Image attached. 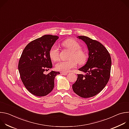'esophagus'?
<instances>
[{
  "mask_svg": "<svg viewBox=\"0 0 129 129\" xmlns=\"http://www.w3.org/2000/svg\"><path fill=\"white\" fill-rule=\"evenodd\" d=\"M61 75H64V76H66V75H67V72H61Z\"/></svg>",
  "mask_w": 129,
  "mask_h": 129,
  "instance_id": "1",
  "label": "esophagus"
}]
</instances>
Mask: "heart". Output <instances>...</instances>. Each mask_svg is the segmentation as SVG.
Here are the masks:
<instances>
[{
  "label": "heart",
  "instance_id": "b5f03b06",
  "mask_svg": "<svg viewBox=\"0 0 129 129\" xmlns=\"http://www.w3.org/2000/svg\"><path fill=\"white\" fill-rule=\"evenodd\" d=\"M62 45L72 51L70 56V60L68 61H62L56 65L57 70L64 72L69 71L71 69L76 68L77 62L80 65L86 63L88 59L87 52L81 48V45L76 40L73 39H68L63 42ZM50 59L54 61H57L59 59L60 49L56 45H53L49 51Z\"/></svg>",
  "mask_w": 129,
  "mask_h": 129
}]
</instances>
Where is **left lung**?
Instances as JSON below:
<instances>
[{"label": "left lung", "mask_w": 129, "mask_h": 129, "mask_svg": "<svg viewBox=\"0 0 129 129\" xmlns=\"http://www.w3.org/2000/svg\"><path fill=\"white\" fill-rule=\"evenodd\" d=\"M87 45L89 58L86 64L79 70L85 73L78 74L72 89L77 95L88 98L94 96L108 83L111 67V58L106 47L100 42L84 36H78Z\"/></svg>", "instance_id": "8db88e82"}]
</instances>
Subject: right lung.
I'll use <instances>...</instances> for the list:
<instances>
[{
    "instance_id": "1",
    "label": "right lung",
    "mask_w": 129,
    "mask_h": 129,
    "mask_svg": "<svg viewBox=\"0 0 129 129\" xmlns=\"http://www.w3.org/2000/svg\"><path fill=\"white\" fill-rule=\"evenodd\" d=\"M59 38L58 36L46 35L29 42L23 49L18 63L21 80L27 90L34 95L44 96L52 90L54 80L59 72L51 71L52 64L49 51Z\"/></svg>"
}]
</instances>
